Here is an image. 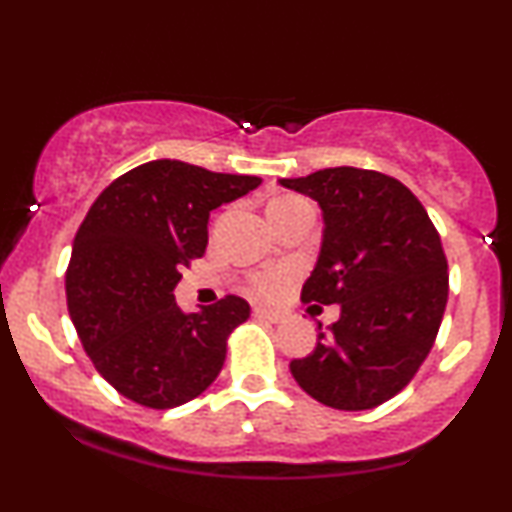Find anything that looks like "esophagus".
Returning a JSON list of instances; mask_svg holds the SVG:
<instances>
[{
  "label": "esophagus",
  "instance_id": "obj_1",
  "mask_svg": "<svg viewBox=\"0 0 512 512\" xmlns=\"http://www.w3.org/2000/svg\"><path fill=\"white\" fill-rule=\"evenodd\" d=\"M255 315L257 317H262V320H267V322H284V313H281V310H274V308H255Z\"/></svg>",
  "mask_w": 512,
  "mask_h": 512
}]
</instances>
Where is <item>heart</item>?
Instances as JSON below:
<instances>
[{"mask_svg": "<svg viewBox=\"0 0 512 512\" xmlns=\"http://www.w3.org/2000/svg\"><path fill=\"white\" fill-rule=\"evenodd\" d=\"M303 199L298 197H279V199H272L267 207V214H281V211H291V209H298L303 207ZM286 284V272L284 269H269V272H262L257 276H252V289L257 293H262V296H274V293L281 291V286Z\"/></svg>", "mask_w": 512, "mask_h": 512, "instance_id": "heart-1", "label": "heart"}]
</instances>
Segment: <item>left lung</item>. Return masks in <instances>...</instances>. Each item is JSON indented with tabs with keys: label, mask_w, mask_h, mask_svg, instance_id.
Here are the masks:
<instances>
[{
	"label": "left lung",
	"mask_w": 512,
	"mask_h": 512,
	"mask_svg": "<svg viewBox=\"0 0 512 512\" xmlns=\"http://www.w3.org/2000/svg\"><path fill=\"white\" fill-rule=\"evenodd\" d=\"M279 185L315 199L325 223L301 298L339 305V320L317 325L315 351L291 361V375L332 409L378 407L409 385L436 342L448 303L436 226L409 187L378 170L325 168Z\"/></svg>",
	"instance_id": "8db88e82"
}]
</instances>
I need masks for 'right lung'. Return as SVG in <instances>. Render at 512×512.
Wrapping results in <instances>:
<instances>
[{
  "label": "right lung",
  "instance_id": "right-lung-1",
  "mask_svg": "<svg viewBox=\"0 0 512 512\" xmlns=\"http://www.w3.org/2000/svg\"><path fill=\"white\" fill-rule=\"evenodd\" d=\"M260 182L158 158L110 182L88 209L67 269L69 317L120 395L173 409L221 373L228 334L250 317L248 301L226 296L182 313L173 291L182 267L207 250L211 211Z\"/></svg>",
  "mask_w": 512,
  "mask_h": 512
}]
</instances>
